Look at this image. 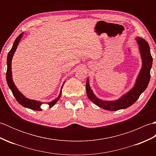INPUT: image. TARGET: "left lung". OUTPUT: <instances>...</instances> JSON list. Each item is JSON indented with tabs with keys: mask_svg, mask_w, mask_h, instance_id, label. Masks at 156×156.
Returning a JSON list of instances; mask_svg holds the SVG:
<instances>
[{
	"mask_svg": "<svg viewBox=\"0 0 156 156\" xmlns=\"http://www.w3.org/2000/svg\"><path fill=\"white\" fill-rule=\"evenodd\" d=\"M135 39L139 45V50L141 55L142 66L133 87L129 90L127 93L122 95L120 98L115 101L102 100L94 94L93 90L91 89L90 84H89L88 78H87V84H86L87 96L88 98L98 107L105 110L112 111L127 108L137 100L141 93H143L147 87L150 80V70L152 66L153 58L151 57L150 48L147 42L140 37H137Z\"/></svg>",
	"mask_w": 156,
	"mask_h": 156,
	"instance_id": "obj_1",
	"label": "left lung"
}]
</instances>
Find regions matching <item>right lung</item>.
Instances as JSON below:
<instances>
[{
	"mask_svg": "<svg viewBox=\"0 0 156 156\" xmlns=\"http://www.w3.org/2000/svg\"><path fill=\"white\" fill-rule=\"evenodd\" d=\"M23 34H24V33H22V34H20L18 37L16 38L14 44H13V45H12V47L11 49L10 50V51L8 54L7 60H6V64H7V69H6V82H7V84H8L9 88L11 89L12 92L13 96H14L15 98H16V100L17 101V102L20 105H22L23 107L32 109V110H34V111H41L42 109L41 108V106L43 103H45V102H42L41 101H39L32 100V99H29L27 97H25V96L19 90V89L16 88V87L15 86L14 82H13V80H12V70H11L12 59L13 55H14V54H15L16 48H17L19 43L20 42V41H21ZM64 82L61 88L60 92H59L58 97L55 99H54V101L48 102V104L49 105V107L50 108L52 107L53 106H54L56 102L59 101V98H60V97H61L62 90V88H63V86H64Z\"/></svg>",
	"mask_w": 156,
	"mask_h": 156,
	"instance_id": "right-lung-1",
	"label": "right lung"
}]
</instances>
